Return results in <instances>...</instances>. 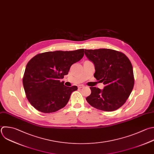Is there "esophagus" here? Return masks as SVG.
I'll return each instance as SVG.
<instances>
[{"mask_svg":"<svg viewBox=\"0 0 154 154\" xmlns=\"http://www.w3.org/2000/svg\"><path fill=\"white\" fill-rule=\"evenodd\" d=\"M78 88H82L84 87V85L82 84H80V85H78Z\"/></svg>","mask_w":154,"mask_h":154,"instance_id":"obj_1","label":"esophagus"}]
</instances>
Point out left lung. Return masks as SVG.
<instances>
[{
	"label": "left lung",
	"mask_w": 154,
	"mask_h": 154,
	"mask_svg": "<svg viewBox=\"0 0 154 154\" xmlns=\"http://www.w3.org/2000/svg\"><path fill=\"white\" fill-rule=\"evenodd\" d=\"M84 53L94 65V77L105 85L103 90L90 87L87 102L102 111L117 109L125 103L134 87L131 61L124 54L109 49H85Z\"/></svg>",
	"instance_id": "1"
}]
</instances>
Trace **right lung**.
I'll list each match as a JSON object with an SVG mask.
<instances>
[{
	"label": "right lung",
	"mask_w": 154,
	"mask_h": 154,
	"mask_svg": "<svg viewBox=\"0 0 154 154\" xmlns=\"http://www.w3.org/2000/svg\"><path fill=\"white\" fill-rule=\"evenodd\" d=\"M84 49L47 52L34 57L27 64L23 78L26 97L37 110L55 112L64 107L75 85L69 87L60 82L71 66L82 59Z\"/></svg>",
	"instance_id": "right-lung-1"
}]
</instances>
